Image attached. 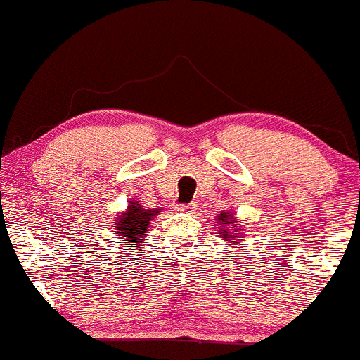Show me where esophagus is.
I'll return each instance as SVG.
<instances>
[{
    "label": "esophagus",
    "instance_id": "1",
    "mask_svg": "<svg viewBox=\"0 0 360 360\" xmlns=\"http://www.w3.org/2000/svg\"><path fill=\"white\" fill-rule=\"evenodd\" d=\"M175 209L179 210V212H192L193 207L190 205V204H176Z\"/></svg>",
    "mask_w": 360,
    "mask_h": 360
}]
</instances>
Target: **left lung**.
I'll list each match as a JSON object with an SVG mask.
<instances>
[{
  "label": "left lung",
  "instance_id": "1",
  "mask_svg": "<svg viewBox=\"0 0 360 360\" xmlns=\"http://www.w3.org/2000/svg\"><path fill=\"white\" fill-rule=\"evenodd\" d=\"M231 219H232V215H231ZM219 226L221 227H226V224H232L231 221H229V217H227V214L224 212V214H221L219 215ZM236 229L234 231H229V229H221V238L222 239H229L231 243H238V240H243V232H240V229H239V226L238 224H236Z\"/></svg>",
  "mask_w": 360,
  "mask_h": 360
}]
</instances>
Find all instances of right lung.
<instances>
[{"label": "right lung", "instance_id": "add662e5", "mask_svg": "<svg viewBox=\"0 0 360 360\" xmlns=\"http://www.w3.org/2000/svg\"><path fill=\"white\" fill-rule=\"evenodd\" d=\"M162 209L158 210H148L143 209L141 205L136 202H131L124 214H121L117 217L116 224H114V232H117L120 239L128 240L126 248H138V244L141 243L143 238L148 234V226L150 221H153V215H156Z\"/></svg>", "mask_w": 360, "mask_h": 360}]
</instances>
